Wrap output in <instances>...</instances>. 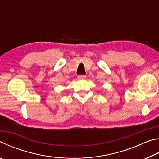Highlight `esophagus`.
Here are the masks:
<instances>
[{
  "label": "esophagus",
  "mask_w": 159,
  "mask_h": 159,
  "mask_svg": "<svg viewBox=\"0 0 159 159\" xmlns=\"http://www.w3.org/2000/svg\"><path fill=\"white\" fill-rule=\"evenodd\" d=\"M86 76L85 75H79V76H78V79H80V80H83V79H85Z\"/></svg>",
  "instance_id": "esophagus-1"
}]
</instances>
